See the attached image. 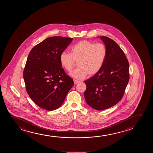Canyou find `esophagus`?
I'll list each match as a JSON object with an SVG mask.
<instances>
[{"label": "esophagus", "instance_id": "34e87169", "mask_svg": "<svg viewBox=\"0 0 153 153\" xmlns=\"http://www.w3.org/2000/svg\"><path fill=\"white\" fill-rule=\"evenodd\" d=\"M74 84H78L79 82H80V81H78V80H74Z\"/></svg>", "mask_w": 153, "mask_h": 153}]
</instances>
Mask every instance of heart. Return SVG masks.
Masks as SVG:
<instances>
[{
  "label": "heart",
  "mask_w": 153,
  "mask_h": 153,
  "mask_svg": "<svg viewBox=\"0 0 153 153\" xmlns=\"http://www.w3.org/2000/svg\"><path fill=\"white\" fill-rule=\"evenodd\" d=\"M107 56V50L102 43L82 40L71 49V53L62 51L60 55V62L66 71L70 72L78 62L79 67L73 71L71 75L82 79L88 74H97L104 65Z\"/></svg>",
  "instance_id": "obj_1"
}]
</instances>
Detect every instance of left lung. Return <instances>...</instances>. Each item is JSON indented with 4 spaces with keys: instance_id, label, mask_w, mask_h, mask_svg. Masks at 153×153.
Returning a JSON list of instances; mask_svg holds the SVG:
<instances>
[{
    "instance_id": "8db88e82",
    "label": "left lung",
    "mask_w": 153,
    "mask_h": 153,
    "mask_svg": "<svg viewBox=\"0 0 153 153\" xmlns=\"http://www.w3.org/2000/svg\"><path fill=\"white\" fill-rule=\"evenodd\" d=\"M107 50L104 65L100 71L85 80V98L88 105L98 111L117 104L124 96L129 79L128 60L117 43L101 36Z\"/></svg>"
}]
</instances>
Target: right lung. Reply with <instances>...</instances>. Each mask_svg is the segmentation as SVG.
Wrapping results in <instances>:
<instances>
[{
    "instance_id": "right-lung-1",
    "label": "right lung",
    "mask_w": 153,
    "mask_h": 153,
    "mask_svg": "<svg viewBox=\"0 0 153 153\" xmlns=\"http://www.w3.org/2000/svg\"><path fill=\"white\" fill-rule=\"evenodd\" d=\"M72 38L53 36L36 45L30 51L23 77L27 92L42 108H58L73 86V79L67 75L60 62V55Z\"/></svg>"
}]
</instances>
